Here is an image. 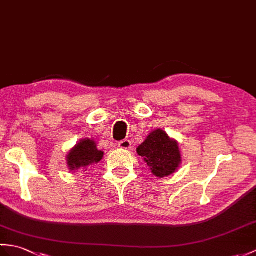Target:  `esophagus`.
<instances>
[{"mask_svg":"<svg viewBox=\"0 0 256 256\" xmlns=\"http://www.w3.org/2000/svg\"><path fill=\"white\" fill-rule=\"evenodd\" d=\"M118 147L122 148V150H130V147H132V142H130L128 140H123L118 142Z\"/></svg>","mask_w":256,"mask_h":256,"instance_id":"esophagus-1","label":"esophagus"}]
</instances>
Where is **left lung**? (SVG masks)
<instances>
[{"label":"left lung","instance_id":"obj_1","mask_svg":"<svg viewBox=\"0 0 256 256\" xmlns=\"http://www.w3.org/2000/svg\"><path fill=\"white\" fill-rule=\"evenodd\" d=\"M136 150L158 178L174 174L182 162L178 142L170 138L162 128L150 133Z\"/></svg>","mask_w":256,"mask_h":256}]
</instances>
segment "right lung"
Returning <instances> with one entry per match:
<instances>
[{
    "instance_id": "1",
    "label": "right lung",
    "mask_w": 256,
    "mask_h": 256,
    "mask_svg": "<svg viewBox=\"0 0 256 256\" xmlns=\"http://www.w3.org/2000/svg\"><path fill=\"white\" fill-rule=\"evenodd\" d=\"M104 157V152L98 150L96 142L92 140H82L70 150L66 156L68 169L73 172L78 170L86 171L88 166L98 164Z\"/></svg>"
}]
</instances>
